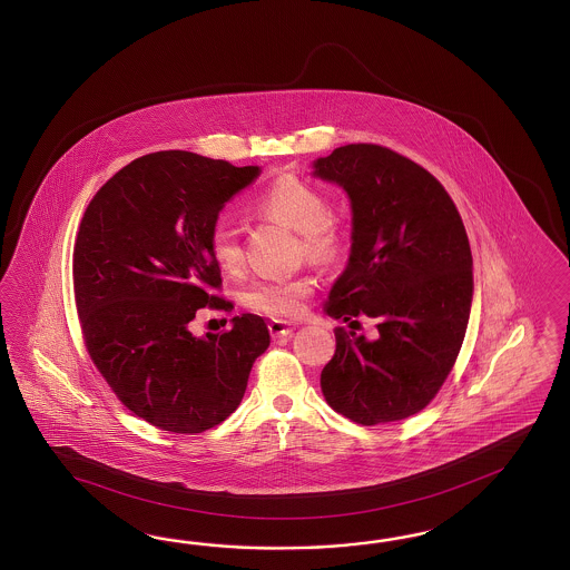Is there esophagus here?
<instances>
[{
  "label": "esophagus",
  "instance_id": "1",
  "mask_svg": "<svg viewBox=\"0 0 570 570\" xmlns=\"http://www.w3.org/2000/svg\"><path fill=\"white\" fill-rule=\"evenodd\" d=\"M269 334L274 336V338H282V336H288V334H293L294 326L293 324H288V322H282V320H274V322H269Z\"/></svg>",
  "mask_w": 570,
  "mask_h": 570
}]
</instances>
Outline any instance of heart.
<instances>
[{"mask_svg": "<svg viewBox=\"0 0 570 570\" xmlns=\"http://www.w3.org/2000/svg\"><path fill=\"white\" fill-rule=\"evenodd\" d=\"M263 215L301 232V244L311 259H334L341 250L343 234L330 217L326 196L307 181L282 175L255 198ZM208 250L215 265L225 274H238L244 265L240 232L227 217L215 219L208 227ZM315 291L307 274L286 277H261L242 293V305L267 317H296Z\"/></svg>", "mask_w": 570, "mask_h": 570, "instance_id": "obj_1", "label": "heart"}]
</instances>
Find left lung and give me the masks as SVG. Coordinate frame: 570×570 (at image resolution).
I'll use <instances>...</instances> for the list:
<instances>
[{"mask_svg": "<svg viewBox=\"0 0 570 570\" xmlns=\"http://www.w3.org/2000/svg\"><path fill=\"white\" fill-rule=\"evenodd\" d=\"M315 175L341 184L353 207L351 257L326 311L351 326L379 322L372 343L334 330L324 397L362 426L405 420L436 397L466 336V227L432 173L379 144L341 146L317 158Z\"/></svg>", "mask_w": 570, "mask_h": 570, "instance_id": "left-lung-1", "label": "left lung"}]
</instances>
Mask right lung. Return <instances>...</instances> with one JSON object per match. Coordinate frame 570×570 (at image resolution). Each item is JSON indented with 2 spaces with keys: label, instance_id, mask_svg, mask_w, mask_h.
I'll list each match as a JSON object with an SVG mask.
<instances>
[{
  "label": "right lung",
  "instance_id": "1",
  "mask_svg": "<svg viewBox=\"0 0 570 570\" xmlns=\"http://www.w3.org/2000/svg\"><path fill=\"white\" fill-rule=\"evenodd\" d=\"M259 167L186 150L139 156L87 205L72 288L87 353L122 405L160 431L196 434L240 405L269 346L263 317L196 338L200 309H227L208 227Z\"/></svg>",
  "mask_w": 570,
  "mask_h": 570
}]
</instances>
